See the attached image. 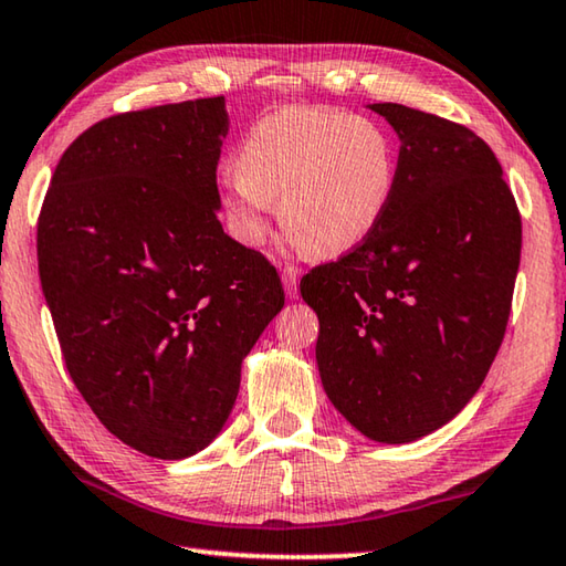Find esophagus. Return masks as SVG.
<instances>
[{
	"mask_svg": "<svg viewBox=\"0 0 566 566\" xmlns=\"http://www.w3.org/2000/svg\"><path fill=\"white\" fill-rule=\"evenodd\" d=\"M283 289H285V293H289V298H295V295H298V271H295V268H283Z\"/></svg>",
	"mask_w": 566,
	"mask_h": 566,
	"instance_id": "34e87169",
	"label": "esophagus"
}]
</instances>
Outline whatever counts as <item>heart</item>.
<instances>
[{"instance_id": "heart-1", "label": "heart", "mask_w": 566, "mask_h": 566, "mask_svg": "<svg viewBox=\"0 0 566 566\" xmlns=\"http://www.w3.org/2000/svg\"><path fill=\"white\" fill-rule=\"evenodd\" d=\"M398 156L380 124L328 108H285L261 118L221 178L231 231L263 243L271 203L303 251L340 255L368 238L390 206Z\"/></svg>"}]
</instances>
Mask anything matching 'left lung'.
I'll list each match as a JSON object with an SVG mask.
<instances>
[{
  "label": "left lung",
  "instance_id": "8db88e82",
  "mask_svg": "<svg viewBox=\"0 0 566 566\" xmlns=\"http://www.w3.org/2000/svg\"><path fill=\"white\" fill-rule=\"evenodd\" d=\"M400 138L398 181L375 231L313 268L323 388L375 442L450 422L488 375L510 321L522 218L492 148L468 126L370 104Z\"/></svg>",
  "mask_w": 566,
  "mask_h": 566
}]
</instances>
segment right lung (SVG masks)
I'll return each instance as SVG.
<instances>
[{
  "instance_id": "add662e5",
  "label": "right lung",
  "mask_w": 566,
  "mask_h": 566,
  "mask_svg": "<svg viewBox=\"0 0 566 566\" xmlns=\"http://www.w3.org/2000/svg\"><path fill=\"white\" fill-rule=\"evenodd\" d=\"M226 98L108 116L59 158L36 226L66 370L104 428L158 460L216 440L285 293L223 233Z\"/></svg>"
}]
</instances>
